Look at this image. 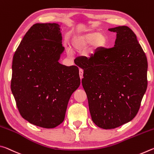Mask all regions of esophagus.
<instances>
[{
	"label": "esophagus",
	"mask_w": 154,
	"mask_h": 154,
	"mask_svg": "<svg viewBox=\"0 0 154 154\" xmlns=\"http://www.w3.org/2000/svg\"><path fill=\"white\" fill-rule=\"evenodd\" d=\"M83 71L82 69H79V77H80V79H82L83 78Z\"/></svg>",
	"instance_id": "obj_1"
}]
</instances>
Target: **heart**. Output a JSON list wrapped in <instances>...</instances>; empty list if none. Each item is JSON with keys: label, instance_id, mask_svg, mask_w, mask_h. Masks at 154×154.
Returning <instances> with one entry per match:
<instances>
[{"label": "heart", "instance_id": "heart-1", "mask_svg": "<svg viewBox=\"0 0 154 154\" xmlns=\"http://www.w3.org/2000/svg\"><path fill=\"white\" fill-rule=\"evenodd\" d=\"M108 43V37L103 32H90L79 35L74 38L72 42V48L74 50L79 51L92 45L90 52H94L98 49L106 47Z\"/></svg>", "mask_w": 154, "mask_h": 154}]
</instances>
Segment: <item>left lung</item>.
<instances>
[{"label": "left lung", "mask_w": 154, "mask_h": 154, "mask_svg": "<svg viewBox=\"0 0 154 154\" xmlns=\"http://www.w3.org/2000/svg\"><path fill=\"white\" fill-rule=\"evenodd\" d=\"M109 30L117 34L113 48L77 59L92 119L103 129L131 121L147 87V60L136 35L126 26Z\"/></svg>", "instance_id": "1"}]
</instances>
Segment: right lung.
I'll use <instances>...</instances> for the list:
<instances>
[{
  "label": "right lung",
  "instance_id": "right-lung-1",
  "mask_svg": "<svg viewBox=\"0 0 154 154\" xmlns=\"http://www.w3.org/2000/svg\"><path fill=\"white\" fill-rule=\"evenodd\" d=\"M64 48L60 25L34 24L15 51L11 89L26 120L53 128L64 121L72 94L79 88V68L58 60Z\"/></svg>",
  "mask_w": 154,
  "mask_h": 154
}]
</instances>
